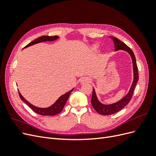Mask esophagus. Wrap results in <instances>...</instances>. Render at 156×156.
I'll use <instances>...</instances> for the list:
<instances>
[{
	"label": "esophagus",
	"mask_w": 156,
	"mask_h": 156,
	"mask_svg": "<svg viewBox=\"0 0 156 156\" xmlns=\"http://www.w3.org/2000/svg\"><path fill=\"white\" fill-rule=\"evenodd\" d=\"M89 81H90V79L87 77H83L81 79H80V82H81V83H82V84L87 83Z\"/></svg>",
	"instance_id": "1"
}]
</instances>
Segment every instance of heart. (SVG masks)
<instances>
[{
    "mask_svg": "<svg viewBox=\"0 0 156 156\" xmlns=\"http://www.w3.org/2000/svg\"><path fill=\"white\" fill-rule=\"evenodd\" d=\"M94 49H97L98 48V46L97 45H94Z\"/></svg>",
    "mask_w": 156,
    "mask_h": 156,
    "instance_id": "b5f03b06",
    "label": "heart"
}]
</instances>
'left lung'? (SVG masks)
Here are the masks:
<instances>
[{"label": "left lung", "mask_w": 156, "mask_h": 156, "mask_svg": "<svg viewBox=\"0 0 156 156\" xmlns=\"http://www.w3.org/2000/svg\"><path fill=\"white\" fill-rule=\"evenodd\" d=\"M109 37L112 40L113 43L115 44V51L119 50H123L127 52V53H128L129 55H130L132 60V64H133V81L131 84V86L129 88V92L127 93L126 95L122 98L119 101H118L115 103H111V104H104V103H102L100 100H99L96 95L95 89L93 88L92 96L91 99L92 105L93 106L94 109H95L99 114L102 115H110L115 114V113L122 110V108L128 104V103L129 102L132 98V96H133L136 84L139 80L138 68L137 66H136V58L133 52L132 51V50L126 44H125L124 42H122L120 40L116 38V37L112 36H109Z\"/></svg>", "instance_id": "left-lung-1"}]
</instances>
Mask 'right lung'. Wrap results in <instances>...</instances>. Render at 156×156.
Here are the masks:
<instances>
[{
	"mask_svg": "<svg viewBox=\"0 0 156 156\" xmlns=\"http://www.w3.org/2000/svg\"><path fill=\"white\" fill-rule=\"evenodd\" d=\"M59 38V36H44L38 37V38L36 39L35 40L32 41L30 42V44L26 45L24 48H27L28 47H30L31 45H33L36 44L41 43V42H44V41H53L55 40H56L57 39ZM73 88H72L71 90L69 92H66V94H63L61 96L58 98V99L56 100L53 105L48 107H45V108H41V107H37L36 106L33 105L31 104L30 103H29L27 100H26L25 99L23 98V96L21 95V94L20 92L18 90L19 92V95H20V98L21 99V100L24 101L26 104L29 106L32 110L34 111L36 113L40 115H43V116H53L58 115V113H60L61 111H62L63 108L66 103L70 95L71 92H72L73 90Z\"/></svg>",
	"mask_w": 156,
	"mask_h": 156,
	"instance_id": "obj_1",
	"label": "right lung"
}]
</instances>
